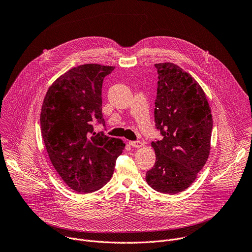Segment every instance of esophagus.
Listing matches in <instances>:
<instances>
[{
	"label": "esophagus",
	"mask_w": 252,
	"mask_h": 252,
	"mask_svg": "<svg viewBox=\"0 0 252 252\" xmlns=\"http://www.w3.org/2000/svg\"><path fill=\"white\" fill-rule=\"evenodd\" d=\"M128 143L132 148H140L143 146V142L140 140H130Z\"/></svg>",
	"instance_id": "esophagus-1"
}]
</instances>
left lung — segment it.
<instances>
[{
    "instance_id": "obj_1",
    "label": "left lung",
    "mask_w": 252,
    "mask_h": 252,
    "mask_svg": "<svg viewBox=\"0 0 252 252\" xmlns=\"http://www.w3.org/2000/svg\"><path fill=\"white\" fill-rule=\"evenodd\" d=\"M155 66V123L162 138L152 142L157 159L146 179L157 191L175 194L190 187L208 158L212 116L203 90L189 74L172 63Z\"/></svg>"
}]
</instances>
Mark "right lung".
<instances>
[{"label":"right lung","mask_w":252,"mask_h":252,"mask_svg":"<svg viewBox=\"0 0 252 252\" xmlns=\"http://www.w3.org/2000/svg\"><path fill=\"white\" fill-rule=\"evenodd\" d=\"M114 66L82 64L61 76L48 90L41 130L50 159L63 181L80 193L101 189L113 176L125 143L94 131L102 124L101 88Z\"/></svg>","instance_id":"1"}]
</instances>
